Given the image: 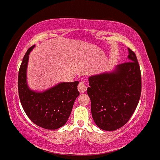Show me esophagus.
Listing matches in <instances>:
<instances>
[{
    "label": "esophagus",
    "instance_id": "obj_1",
    "mask_svg": "<svg viewBox=\"0 0 160 160\" xmlns=\"http://www.w3.org/2000/svg\"><path fill=\"white\" fill-rule=\"evenodd\" d=\"M87 85H86L85 83L83 81H80V83L78 85V90L80 92H84L86 90H87Z\"/></svg>",
    "mask_w": 160,
    "mask_h": 160
}]
</instances>
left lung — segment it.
<instances>
[{"label":"left lung","instance_id":"1","mask_svg":"<svg viewBox=\"0 0 160 160\" xmlns=\"http://www.w3.org/2000/svg\"><path fill=\"white\" fill-rule=\"evenodd\" d=\"M129 61L114 71L89 78L87 94L95 123L104 131L124 126L138 106L141 94V73L136 54L128 48Z\"/></svg>","mask_w":160,"mask_h":160}]
</instances>
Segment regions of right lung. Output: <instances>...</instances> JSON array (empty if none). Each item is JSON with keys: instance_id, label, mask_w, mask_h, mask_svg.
Wrapping results in <instances>:
<instances>
[{"instance_id": "obj_1", "label": "right lung", "mask_w": 160, "mask_h": 160, "mask_svg": "<svg viewBox=\"0 0 160 160\" xmlns=\"http://www.w3.org/2000/svg\"><path fill=\"white\" fill-rule=\"evenodd\" d=\"M34 45L27 50L18 74V92L21 105L26 115L36 125L54 130L62 127L68 121L73 103L80 95L78 81L61 83L43 92L31 90L26 83V68L29 54Z\"/></svg>"}]
</instances>
